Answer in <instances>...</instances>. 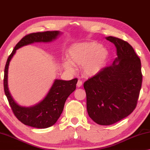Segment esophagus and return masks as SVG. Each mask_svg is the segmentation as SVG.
I'll list each match as a JSON object with an SVG mask.
<instances>
[{
	"label": "esophagus",
	"instance_id": "esophagus-1",
	"mask_svg": "<svg viewBox=\"0 0 150 150\" xmlns=\"http://www.w3.org/2000/svg\"><path fill=\"white\" fill-rule=\"evenodd\" d=\"M76 86H77V87H78V88H80V87H81V86H82V81L81 80H78V82H77V84H76Z\"/></svg>",
	"mask_w": 150,
	"mask_h": 150
}]
</instances>
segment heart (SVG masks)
<instances>
[{
  "label": "heart",
  "instance_id": "obj_1",
  "mask_svg": "<svg viewBox=\"0 0 150 150\" xmlns=\"http://www.w3.org/2000/svg\"><path fill=\"white\" fill-rule=\"evenodd\" d=\"M108 56L107 50L96 42L75 43L68 51V59L64 62L68 71L74 70V64L82 65L83 72L87 76H93L100 71Z\"/></svg>",
  "mask_w": 150,
  "mask_h": 150
}]
</instances>
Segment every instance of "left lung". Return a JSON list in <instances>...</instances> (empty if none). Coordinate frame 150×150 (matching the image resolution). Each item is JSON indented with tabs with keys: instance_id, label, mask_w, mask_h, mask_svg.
Masks as SVG:
<instances>
[{
	"instance_id": "left-lung-1",
	"label": "left lung",
	"mask_w": 150,
	"mask_h": 150,
	"mask_svg": "<svg viewBox=\"0 0 150 150\" xmlns=\"http://www.w3.org/2000/svg\"><path fill=\"white\" fill-rule=\"evenodd\" d=\"M117 57L83 83L89 116L97 124L111 125L135 109L142 82L141 61L132 47L121 39L109 36Z\"/></svg>"
}]
</instances>
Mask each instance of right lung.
<instances>
[{
  "label": "right lung",
  "mask_w": 150,
  "mask_h": 150,
  "mask_svg": "<svg viewBox=\"0 0 150 150\" xmlns=\"http://www.w3.org/2000/svg\"><path fill=\"white\" fill-rule=\"evenodd\" d=\"M60 34L59 31L30 33L21 39L10 54L4 68V93L17 119L25 125L37 128H46L55 124L64 109L68 97L76 90L77 78L69 81L55 80L47 95L40 103L30 107L20 106L16 103L8 88V70L10 60L20 47L35 42H51Z\"/></svg>",
  "instance_id": "1"
}]
</instances>
